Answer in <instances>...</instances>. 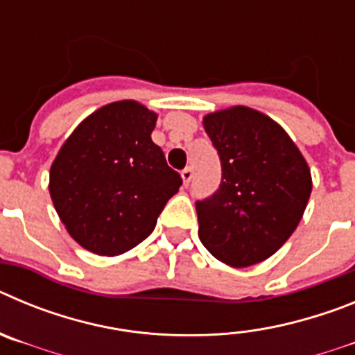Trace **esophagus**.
Masks as SVG:
<instances>
[{"mask_svg": "<svg viewBox=\"0 0 355 355\" xmlns=\"http://www.w3.org/2000/svg\"><path fill=\"white\" fill-rule=\"evenodd\" d=\"M181 178H183V183H184V187H188V184H190V181H192V178H193V172H192V168H190V167L183 168V171H181Z\"/></svg>", "mask_w": 355, "mask_h": 355, "instance_id": "34e87169", "label": "esophagus"}]
</instances>
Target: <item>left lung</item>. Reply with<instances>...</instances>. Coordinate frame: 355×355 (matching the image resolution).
Returning a JSON list of instances; mask_svg holds the SVG:
<instances>
[{
    "instance_id": "8db88e82",
    "label": "left lung",
    "mask_w": 355,
    "mask_h": 355,
    "mask_svg": "<svg viewBox=\"0 0 355 355\" xmlns=\"http://www.w3.org/2000/svg\"><path fill=\"white\" fill-rule=\"evenodd\" d=\"M205 130L222 180L196 202L200 241L236 268L265 261L302 218L311 196L306 159L283 128L245 106L206 115Z\"/></svg>"
}]
</instances>
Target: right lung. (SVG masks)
<instances>
[{"instance_id": "1", "label": "right lung", "mask_w": 355, "mask_h": 355, "mask_svg": "<svg viewBox=\"0 0 355 355\" xmlns=\"http://www.w3.org/2000/svg\"><path fill=\"white\" fill-rule=\"evenodd\" d=\"M156 114L135 101L103 106L65 140L49 193L69 234L99 256L139 245L183 180L150 140Z\"/></svg>"}]
</instances>
